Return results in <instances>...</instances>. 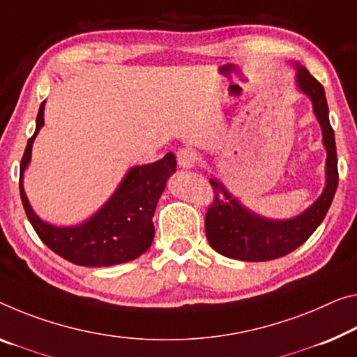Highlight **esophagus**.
Masks as SVG:
<instances>
[{"label": "esophagus", "mask_w": 357, "mask_h": 357, "mask_svg": "<svg viewBox=\"0 0 357 357\" xmlns=\"http://www.w3.org/2000/svg\"><path fill=\"white\" fill-rule=\"evenodd\" d=\"M178 166L183 169H193L197 162V153L193 148H180L177 151Z\"/></svg>", "instance_id": "obj_1"}]
</instances>
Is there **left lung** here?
Here are the masks:
<instances>
[{
  "mask_svg": "<svg viewBox=\"0 0 357 357\" xmlns=\"http://www.w3.org/2000/svg\"><path fill=\"white\" fill-rule=\"evenodd\" d=\"M297 68L295 83L300 92L310 97L322 130L326 158V185L321 196L308 209L292 218L274 220L252 212L212 177L213 204L206 213V236L211 248L228 259L243 261H268L279 259L300 248L324 220L338 186L335 135L328 121L324 87L305 67Z\"/></svg>",
  "mask_w": 357,
  "mask_h": 357,
  "instance_id": "8db88e82",
  "label": "left lung"
}]
</instances>
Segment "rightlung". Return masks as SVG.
Segmentation results:
<instances>
[{
  "instance_id": "right-lung-1",
  "label": "right lung",
  "mask_w": 357,
  "mask_h": 357,
  "mask_svg": "<svg viewBox=\"0 0 357 357\" xmlns=\"http://www.w3.org/2000/svg\"><path fill=\"white\" fill-rule=\"evenodd\" d=\"M45 105L46 100L38 112L35 134L29 139L20 162V197L31 227L49 249L75 265L113 266L135 260L150 249L155 238L153 215L177 167L174 153L153 164L130 167L105 204L83 223L56 227L36 215L24 190V172L31 160L33 142L45 124Z\"/></svg>"
}]
</instances>
